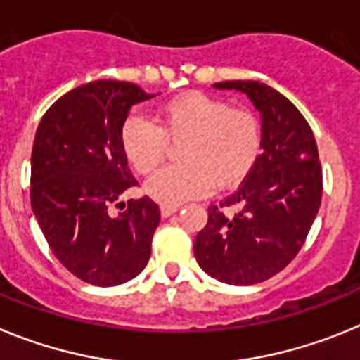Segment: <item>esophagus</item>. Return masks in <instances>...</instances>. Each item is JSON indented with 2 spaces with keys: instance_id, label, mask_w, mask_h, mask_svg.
Returning a JSON list of instances; mask_svg holds the SVG:
<instances>
[{
  "instance_id": "esophagus-1",
  "label": "esophagus",
  "mask_w": 360,
  "mask_h": 360,
  "mask_svg": "<svg viewBox=\"0 0 360 360\" xmlns=\"http://www.w3.org/2000/svg\"><path fill=\"white\" fill-rule=\"evenodd\" d=\"M177 208H179L177 205H161V215L162 217H170L174 212H177Z\"/></svg>"
}]
</instances>
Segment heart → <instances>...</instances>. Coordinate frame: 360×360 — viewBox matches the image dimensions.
Masks as SVG:
<instances>
[{
  "label": "heart",
  "mask_w": 360,
  "mask_h": 360,
  "mask_svg": "<svg viewBox=\"0 0 360 360\" xmlns=\"http://www.w3.org/2000/svg\"><path fill=\"white\" fill-rule=\"evenodd\" d=\"M179 165L150 181L148 193L165 205L199 198L212 188L228 190L248 177L261 155L262 127L257 115L205 92H186L159 106L155 123L130 115L121 128L128 162L143 177L165 165L168 145Z\"/></svg>",
  "instance_id": "b5f03b06"
}]
</instances>
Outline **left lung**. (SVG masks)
Here are the masks:
<instances>
[{"mask_svg":"<svg viewBox=\"0 0 360 360\" xmlns=\"http://www.w3.org/2000/svg\"><path fill=\"white\" fill-rule=\"evenodd\" d=\"M214 86L248 94L261 110L262 152L240 188L208 206L193 254L214 279L248 286L279 274L299 254L321 206L323 168L310 124L283 94L257 81Z\"/></svg>","mask_w":360,"mask_h":360,"instance_id":"8db88e82","label":"left lung"}]
</instances>
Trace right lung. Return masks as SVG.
Segmentation results:
<instances>
[{
  "label": "right lung",
  "mask_w": 360,
  "mask_h": 360,
  "mask_svg": "<svg viewBox=\"0 0 360 360\" xmlns=\"http://www.w3.org/2000/svg\"><path fill=\"white\" fill-rule=\"evenodd\" d=\"M152 96L134 83L99 79L70 90L43 115L30 158V205L58 261L94 286L143 271L159 224L148 195L110 206L137 186L121 146L128 110Z\"/></svg>",
  "instance_id": "1"
}]
</instances>
